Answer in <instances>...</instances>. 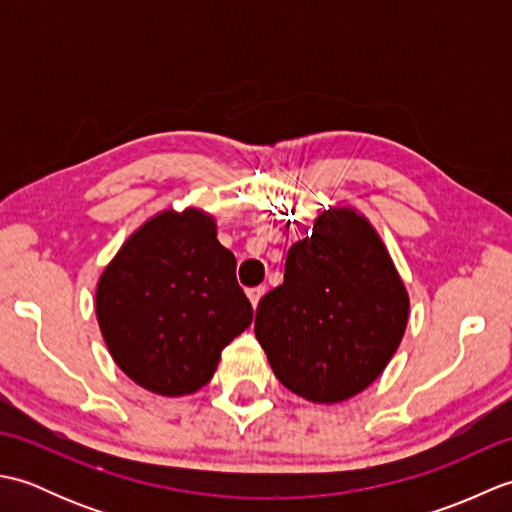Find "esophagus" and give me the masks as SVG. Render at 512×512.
<instances>
[{"mask_svg": "<svg viewBox=\"0 0 512 512\" xmlns=\"http://www.w3.org/2000/svg\"><path fill=\"white\" fill-rule=\"evenodd\" d=\"M264 292H266V286H257V288H248L246 290V295H248L250 303H253V308H257V303H259V299L264 297Z\"/></svg>", "mask_w": 512, "mask_h": 512, "instance_id": "1", "label": "esophagus"}]
</instances>
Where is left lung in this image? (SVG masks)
I'll return each instance as SVG.
<instances>
[{"mask_svg": "<svg viewBox=\"0 0 512 512\" xmlns=\"http://www.w3.org/2000/svg\"><path fill=\"white\" fill-rule=\"evenodd\" d=\"M409 295L383 239L347 206L292 244L284 284L257 306L255 336L279 383L332 405L361 394L396 354Z\"/></svg>", "mask_w": 512, "mask_h": 512, "instance_id": "obj_1", "label": "left lung"}]
</instances>
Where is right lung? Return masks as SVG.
Wrapping results in <instances>:
<instances>
[{"instance_id": "right-lung-1", "label": "right lung", "mask_w": 512, "mask_h": 512, "mask_svg": "<svg viewBox=\"0 0 512 512\" xmlns=\"http://www.w3.org/2000/svg\"><path fill=\"white\" fill-rule=\"evenodd\" d=\"M235 268L209 213L167 209L147 220L96 286V319L114 363L160 396L204 387L224 347L253 321Z\"/></svg>"}]
</instances>
